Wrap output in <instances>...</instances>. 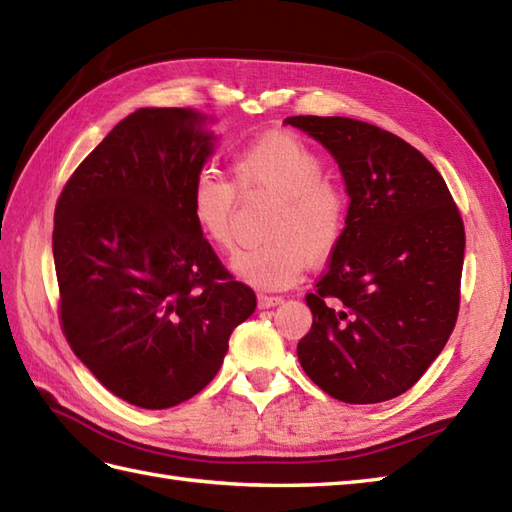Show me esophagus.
<instances>
[{"instance_id": "obj_1", "label": "esophagus", "mask_w": 512, "mask_h": 512, "mask_svg": "<svg viewBox=\"0 0 512 512\" xmlns=\"http://www.w3.org/2000/svg\"><path fill=\"white\" fill-rule=\"evenodd\" d=\"M284 299L281 297H275V295H264V292H259L257 295V306L259 308H273L277 306V303H281Z\"/></svg>"}]
</instances>
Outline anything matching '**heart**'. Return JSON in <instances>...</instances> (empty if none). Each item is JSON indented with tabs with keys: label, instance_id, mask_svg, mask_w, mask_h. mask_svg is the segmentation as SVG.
Wrapping results in <instances>:
<instances>
[{
	"label": "heart",
	"instance_id": "1",
	"mask_svg": "<svg viewBox=\"0 0 512 512\" xmlns=\"http://www.w3.org/2000/svg\"><path fill=\"white\" fill-rule=\"evenodd\" d=\"M235 184L222 173L202 169L189 193L191 220L215 248L235 242L237 190L277 198L264 224V244L239 250L233 273L259 288H286L308 262H325L341 246L350 200L341 184L325 178V160L306 140L275 132L239 149L231 162Z\"/></svg>",
	"mask_w": 512,
	"mask_h": 512
}]
</instances>
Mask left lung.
<instances>
[{
	"label": "left lung",
	"instance_id": "obj_1",
	"mask_svg": "<svg viewBox=\"0 0 512 512\" xmlns=\"http://www.w3.org/2000/svg\"><path fill=\"white\" fill-rule=\"evenodd\" d=\"M339 162L350 222L306 295L297 345L325 394L372 405L405 394L447 345L460 312L464 222L438 169L400 136L345 116H290Z\"/></svg>",
	"mask_w": 512,
	"mask_h": 512
}]
</instances>
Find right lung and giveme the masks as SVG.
I'll list each match as a JSON object with an SVG mask.
<instances>
[{
  "label": "right lung",
  "instance_id": "obj_1",
  "mask_svg": "<svg viewBox=\"0 0 512 512\" xmlns=\"http://www.w3.org/2000/svg\"><path fill=\"white\" fill-rule=\"evenodd\" d=\"M202 121L182 107L129 114L54 209L65 339L103 387L143 409L176 407L209 385L257 306L191 220V184L213 147Z\"/></svg>",
  "mask_w": 512,
  "mask_h": 512
}]
</instances>
